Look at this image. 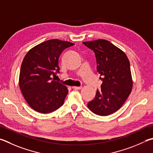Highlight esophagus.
<instances>
[{"instance_id": "esophagus-1", "label": "esophagus", "mask_w": 153, "mask_h": 153, "mask_svg": "<svg viewBox=\"0 0 153 153\" xmlns=\"http://www.w3.org/2000/svg\"><path fill=\"white\" fill-rule=\"evenodd\" d=\"M82 88V87H77V86H73L72 87V89H74V90H81Z\"/></svg>"}]
</instances>
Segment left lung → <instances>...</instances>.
I'll return each instance as SVG.
<instances>
[{"label":"left lung","instance_id":"8db88e82","mask_svg":"<svg viewBox=\"0 0 153 153\" xmlns=\"http://www.w3.org/2000/svg\"><path fill=\"white\" fill-rule=\"evenodd\" d=\"M94 51L97 71L102 77L101 90H97L94 99L88 107L99 116L114 113L126 102L132 88L130 62L126 55L110 41L98 39L83 42Z\"/></svg>","mask_w":153,"mask_h":153}]
</instances>
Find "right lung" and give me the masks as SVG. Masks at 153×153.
<instances>
[{
    "instance_id": "1",
    "label": "right lung",
    "mask_w": 153,
    "mask_h": 153,
    "mask_svg": "<svg viewBox=\"0 0 153 153\" xmlns=\"http://www.w3.org/2000/svg\"><path fill=\"white\" fill-rule=\"evenodd\" d=\"M74 43L59 39L46 41L30 49L22 62L19 87L27 103L38 112L56 110L64 103L68 90L51 78L59 73V57Z\"/></svg>"
}]
</instances>
